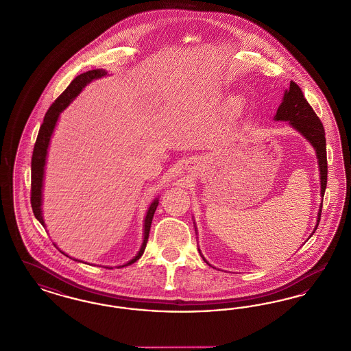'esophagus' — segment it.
<instances>
[{
    "mask_svg": "<svg viewBox=\"0 0 351 351\" xmlns=\"http://www.w3.org/2000/svg\"><path fill=\"white\" fill-rule=\"evenodd\" d=\"M197 163H198V162H197L196 159H193V158L188 159L186 163H185V165H186V169H196Z\"/></svg>",
    "mask_w": 351,
    "mask_h": 351,
    "instance_id": "obj_1",
    "label": "esophagus"
}]
</instances>
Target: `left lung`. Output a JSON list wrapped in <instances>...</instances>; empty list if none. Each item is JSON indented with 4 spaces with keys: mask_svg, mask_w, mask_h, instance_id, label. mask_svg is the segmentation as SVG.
I'll use <instances>...</instances> for the list:
<instances>
[{
    "mask_svg": "<svg viewBox=\"0 0 351 351\" xmlns=\"http://www.w3.org/2000/svg\"><path fill=\"white\" fill-rule=\"evenodd\" d=\"M274 120L276 121H289V124L296 129L313 146V149L316 152V156H317V162H319V169H320V180H322L320 182L322 193L320 195L324 197L325 188H326V178H328L325 130H324L323 123L320 121L317 114L312 110V107L309 106L307 99L304 98L300 87L293 81L290 82V88L285 91L283 100L277 110ZM322 209H323V205L319 209L317 223L315 226L313 232L316 231L319 222H320ZM313 232H312V235H313ZM204 261L206 264H209L205 258H204Z\"/></svg>",
    "mask_w": 351,
    "mask_h": 351,
    "instance_id": "obj_1",
    "label": "left lung"
}]
</instances>
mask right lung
<instances>
[{"mask_svg":"<svg viewBox=\"0 0 351 351\" xmlns=\"http://www.w3.org/2000/svg\"><path fill=\"white\" fill-rule=\"evenodd\" d=\"M104 75H107V71H103V69H94V71H86V73L80 74L78 77H75L71 81V84L66 87V90L55 100V103L49 107L48 112L45 113V116H44V121H43L42 126L39 129V134H38V138H36V142H35L32 159H31V206H32V211H34L35 218L44 227H45V225H44L42 214L44 166H45L47 154H48L49 141H51L52 133L55 130L58 116H60V113L62 112L71 104L74 99L80 95V93L84 90V86H87L91 81L101 78ZM158 204H159V199L155 198L154 201L152 202V205L149 206L147 213H146L145 223H143V240H142L140 251L130 261H128L126 264L119 267L132 265L145 252L146 243H147V239H149V232H150V227H152V222H153V217H154V213L156 210ZM65 256H68V254H65ZM75 261H78V260H75ZM108 269H112V267H108Z\"/></svg>","mask_w":351,"mask_h":351,"instance_id":"add662e5","label":"right lung"}]
</instances>
